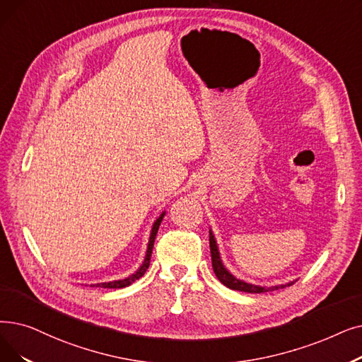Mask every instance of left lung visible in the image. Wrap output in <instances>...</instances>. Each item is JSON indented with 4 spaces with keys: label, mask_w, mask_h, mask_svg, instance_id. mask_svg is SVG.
<instances>
[{
    "label": "left lung",
    "mask_w": 362,
    "mask_h": 362,
    "mask_svg": "<svg viewBox=\"0 0 362 362\" xmlns=\"http://www.w3.org/2000/svg\"><path fill=\"white\" fill-rule=\"evenodd\" d=\"M210 251H211V263H213V271L216 274V276L218 278V281L222 282L223 286H226L230 290H237V291H244V293H266V291H274V290H279V288H286L293 286L296 281L288 282V284H281V286H275V287H260V286H255L250 284V282H245L243 279H238L237 276H233L226 268L225 264L222 263V259H220V253H218V247L216 243V238L213 232L210 230Z\"/></svg>",
    "instance_id": "obj_1"
}]
</instances>
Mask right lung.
<instances>
[{
	"label": "right lung",
	"instance_id": "right-lung-1",
	"mask_svg": "<svg viewBox=\"0 0 362 362\" xmlns=\"http://www.w3.org/2000/svg\"><path fill=\"white\" fill-rule=\"evenodd\" d=\"M165 211L155 220V223L152 226V230H151V237H149V243H148V250H146V256H145V260L142 263V266L130 276L124 278V279H118V281H111V282H100V284H96V286H91V287H102V288H122V287H127L130 284H133L134 281H137L140 276H144V274L146 272V269L149 268V262H151V255H152V248H153V243H155V237H156V232H158L160 229V225L163 222V217H164Z\"/></svg>",
	"mask_w": 362,
	"mask_h": 362
}]
</instances>
